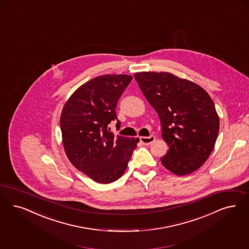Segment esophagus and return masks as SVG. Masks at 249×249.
Listing matches in <instances>:
<instances>
[{
	"label": "esophagus",
	"instance_id": "1",
	"mask_svg": "<svg viewBox=\"0 0 249 249\" xmlns=\"http://www.w3.org/2000/svg\"><path fill=\"white\" fill-rule=\"evenodd\" d=\"M155 137L154 135H151L149 137H140V142L144 144V145H149L151 144L153 142H155Z\"/></svg>",
	"mask_w": 249,
	"mask_h": 249
}]
</instances>
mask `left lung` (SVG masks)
Here are the masks:
<instances>
[{
    "mask_svg": "<svg viewBox=\"0 0 249 249\" xmlns=\"http://www.w3.org/2000/svg\"><path fill=\"white\" fill-rule=\"evenodd\" d=\"M134 78L160 119L169 147L161 158L163 166L178 176L196 171L212 154L219 133L213 99L195 83L170 72L143 71Z\"/></svg>",
    "mask_w": 249,
    "mask_h": 249,
    "instance_id": "8db88e82",
    "label": "left lung"
}]
</instances>
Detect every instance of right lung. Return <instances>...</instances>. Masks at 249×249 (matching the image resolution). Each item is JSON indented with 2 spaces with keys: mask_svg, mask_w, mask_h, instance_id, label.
Masks as SVG:
<instances>
[{
  "mask_svg": "<svg viewBox=\"0 0 249 249\" xmlns=\"http://www.w3.org/2000/svg\"><path fill=\"white\" fill-rule=\"evenodd\" d=\"M131 80L127 74L94 78L71 95L61 112L62 142L70 162L97 183L118 180L140 141L114 136L108 130L111 121L120 128L116 107Z\"/></svg>",
  "mask_w": 249,
  "mask_h": 249,
  "instance_id": "right-lung-1",
  "label": "right lung"
}]
</instances>
